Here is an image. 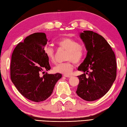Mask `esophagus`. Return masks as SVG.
<instances>
[{
	"label": "esophagus",
	"mask_w": 127,
	"mask_h": 127,
	"mask_svg": "<svg viewBox=\"0 0 127 127\" xmlns=\"http://www.w3.org/2000/svg\"><path fill=\"white\" fill-rule=\"evenodd\" d=\"M63 77H67V78H70L71 76H70V75H66V74H64L63 75Z\"/></svg>",
	"instance_id": "34e87169"
}]
</instances>
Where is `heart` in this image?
I'll return each instance as SVG.
<instances>
[{"label":"heart","instance_id":"1","mask_svg":"<svg viewBox=\"0 0 127 127\" xmlns=\"http://www.w3.org/2000/svg\"><path fill=\"white\" fill-rule=\"evenodd\" d=\"M61 48L68 50L65 59L67 62L57 64L53 68L54 71L64 74H69L73 69V62L79 64L84 57L85 50L83 46L79 44L77 41L70 38H64L58 41ZM44 53L49 61L54 63L55 61V50L52 46H46L44 48Z\"/></svg>","mask_w":127,"mask_h":127}]
</instances>
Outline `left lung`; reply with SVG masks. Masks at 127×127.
Wrapping results in <instances>:
<instances>
[{
	"label": "left lung",
	"mask_w": 127,
	"mask_h": 127,
	"mask_svg": "<svg viewBox=\"0 0 127 127\" xmlns=\"http://www.w3.org/2000/svg\"><path fill=\"white\" fill-rule=\"evenodd\" d=\"M80 37L87 53L78 68L84 73L78 76L79 82L76 93L82 99L92 101L104 96L115 80V55L106 40L98 33L84 31L80 33Z\"/></svg>",
	"instance_id": "8db88e82"
}]
</instances>
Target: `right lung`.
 I'll use <instances>...</instances> for the list:
<instances>
[{
	"label": "right lung",
	"mask_w": 127,
	"mask_h": 127,
	"mask_svg": "<svg viewBox=\"0 0 127 127\" xmlns=\"http://www.w3.org/2000/svg\"><path fill=\"white\" fill-rule=\"evenodd\" d=\"M46 34L36 32L25 38L14 49L10 63V78L18 91L27 99L39 102L52 94L61 73H41L50 70L49 59L44 53ZM44 72H42L44 73Z\"/></svg>",
	"instance_id": "obj_1"
}]
</instances>
